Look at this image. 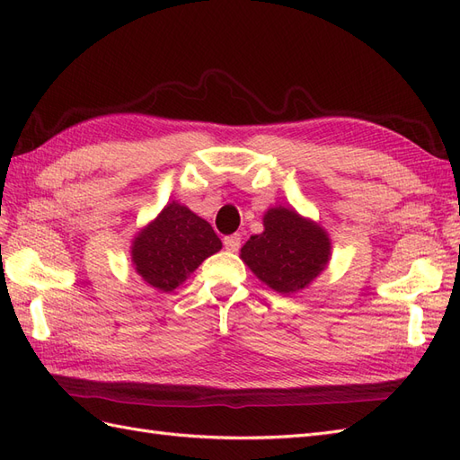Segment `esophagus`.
Segmentation results:
<instances>
[{
  "mask_svg": "<svg viewBox=\"0 0 460 460\" xmlns=\"http://www.w3.org/2000/svg\"><path fill=\"white\" fill-rule=\"evenodd\" d=\"M240 245H242V235L240 234H232V235H226V238H225L226 252H232V253L238 252Z\"/></svg>",
  "mask_w": 460,
  "mask_h": 460,
  "instance_id": "34e87169",
  "label": "esophagus"
}]
</instances>
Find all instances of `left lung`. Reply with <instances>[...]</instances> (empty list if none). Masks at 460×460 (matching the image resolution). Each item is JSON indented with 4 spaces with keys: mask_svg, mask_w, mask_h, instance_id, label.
I'll return each instance as SVG.
<instances>
[{
    "mask_svg": "<svg viewBox=\"0 0 460 460\" xmlns=\"http://www.w3.org/2000/svg\"><path fill=\"white\" fill-rule=\"evenodd\" d=\"M264 230L242 247V261L261 282L278 294H296L326 269L330 238L326 230L294 208L272 207L262 217Z\"/></svg>",
    "mask_w": 460,
    "mask_h": 460,
    "instance_id": "8db88e82",
    "label": "left lung"
}]
</instances>
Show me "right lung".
<instances>
[{"label":"right lung","mask_w":460,"mask_h":460,"mask_svg":"<svg viewBox=\"0 0 460 460\" xmlns=\"http://www.w3.org/2000/svg\"><path fill=\"white\" fill-rule=\"evenodd\" d=\"M220 247L222 242L207 220L186 205L171 201L137 232L132 242V264L144 282L172 291Z\"/></svg>","instance_id":"right-lung-1"}]
</instances>
